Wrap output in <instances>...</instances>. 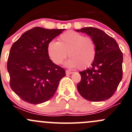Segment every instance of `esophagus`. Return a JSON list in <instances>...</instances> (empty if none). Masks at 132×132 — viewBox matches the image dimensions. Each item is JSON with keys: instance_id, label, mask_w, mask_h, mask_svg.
Here are the masks:
<instances>
[{"instance_id": "1", "label": "esophagus", "mask_w": 132, "mask_h": 132, "mask_svg": "<svg viewBox=\"0 0 132 132\" xmlns=\"http://www.w3.org/2000/svg\"><path fill=\"white\" fill-rule=\"evenodd\" d=\"M73 73V72L70 71V70H66V74L69 75V74H72Z\"/></svg>"}]
</instances>
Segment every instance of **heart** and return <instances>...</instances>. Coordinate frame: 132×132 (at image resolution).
<instances>
[{
  "label": "heart",
  "instance_id": "b5f03b06",
  "mask_svg": "<svg viewBox=\"0 0 132 132\" xmlns=\"http://www.w3.org/2000/svg\"><path fill=\"white\" fill-rule=\"evenodd\" d=\"M58 40H52L47 45L49 57L55 64H62L67 55L70 59L65 65L69 67H78L79 69H85L94 62L96 47L92 38L69 30L61 34Z\"/></svg>",
  "mask_w": 132,
  "mask_h": 132
}]
</instances>
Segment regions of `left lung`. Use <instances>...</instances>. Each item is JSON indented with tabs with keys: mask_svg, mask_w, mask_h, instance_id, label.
I'll return each mask as SVG.
<instances>
[{
	"mask_svg": "<svg viewBox=\"0 0 132 132\" xmlns=\"http://www.w3.org/2000/svg\"><path fill=\"white\" fill-rule=\"evenodd\" d=\"M77 32L86 33L94 40L96 55L91 67L80 72L79 93L92 102L107 100L114 95L123 77V53L114 39L102 30L85 27Z\"/></svg>",
	"mask_w": 132,
	"mask_h": 132,
	"instance_id": "left-lung-1",
	"label": "left lung"
}]
</instances>
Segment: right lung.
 Returning <instances> with one entry per match:
<instances>
[{"label": "right lung", "instance_id": "right-lung-1", "mask_svg": "<svg viewBox=\"0 0 132 132\" xmlns=\"http://www.w3.org/2000/svg\"><path fill=\"white\" fill-rule=\"evenodd\" d=\"M65 29L34 27L11 46L7 63L10 86L23 101L39 104L53 96L65 70L49 57L47 45Z\"/></svg>", "mask_w": 132, "mask_h": 132}]
</instances>
